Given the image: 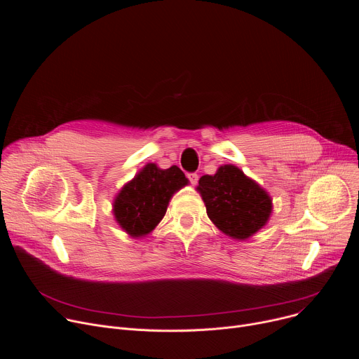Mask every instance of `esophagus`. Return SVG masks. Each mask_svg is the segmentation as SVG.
Masks as SVG:
<instances>
[{
  "instance_id": "1",
  "label": "esophagus",
  "mask_w": 359,
  "mask_h": 359,
  "mask_svg": "<svg viewBox=\"0 0 359 359\" xmlns=\"http://www.w3.org/2000/svg\"><path fill=\"white\" fill-rule=\"evenodd\" d=\"M187 179H189V182L194 186V184L198 182V175H197V173H189V175H187Z\"/></svg>"
}]
</instances>
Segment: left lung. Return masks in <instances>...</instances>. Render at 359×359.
I'll use <instances>...</instances> for the list:
<instances>
[{
	"instance_id": "left-lung-1",
	"label": "left lung",
	"mask_w": 359,
	"mask_h": 359,
	"mask_svg": "<svg viewBox=\"0 0 359 359\" xmlns=\"http://www.w3.org/2000/svg\"><path fill=\"white\" fill-rule=\"evenodd\" d=\"M197 190L209 219L237 240L259 231L271 215L273 204L267 191L233 165L220 166L213 176H201Z\"/></svg>"
}]
</instances>
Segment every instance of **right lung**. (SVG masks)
I'll return each mask as SVG.
<instances>
[{"instance_id": "add662e5", "label": "right lung", "mask_w": 359, "mask_h": 359, "mask_svg": "<svg viewBox=\"0 0 359 359\" xmlns=\"http://www.w3.org/2000/svg\"><path fill=\"white\" fill-rule=\"evenodd\" d=\"M187 182L177 166L163 170L155 163H147L116 196L114 201L116 222L132 237L146 236L163 219L175 191Z\"/></svg>"}]
</instances>
